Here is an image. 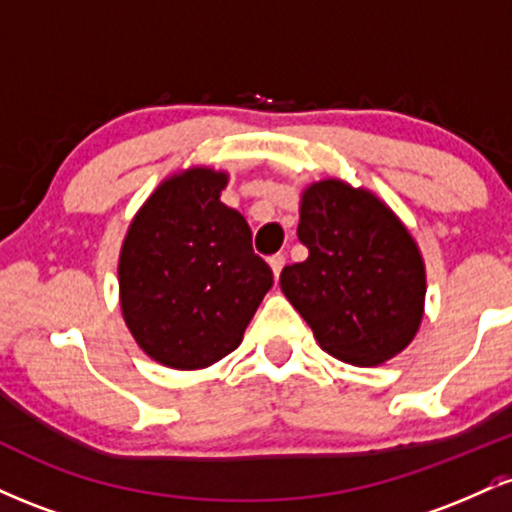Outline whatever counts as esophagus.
Instances as JSON below:
<instances>
[{"mask_svg":"<svg viewBox=\"0 0 512 512\" xmlns=\"http://www.w3.org/2000/svg\"><path fill=\"white\" fill-rule=\"evenodd\" d=\"M284 264H286V257L284 255H272V257H269V267H272L274 279H279V274H281V269H284Z\"/></svg>","mask_w":512,"mask_h":512,"instance_id":"1","label":"esophagus"}]
</instances>
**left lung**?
<instances>
[{
    "label": "left lung",
    "instance_id": "left-lung-1",
    "mask_svg": "<svg viewBox=\"0 0 512 512\" xmlns=\"http://www.w3.org/2000/svg\"><path fill=\"white\" fill-rule=\"evenodd\" d=\"M298 240L308 260L284 267L279 284L317 344L351 366H380L407 349L424 317L426 269L392 209L363 187L313 182Z\"/></svg>",
    "mask_w": 512,
    "mask_h": 512
}]
</instances>
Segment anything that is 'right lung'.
<instances>
[{
    "mask_svg": "<svg viewBox=\"0 0 512 512\" xmlns=\"http://www.w3.org/2000/svg\"><path fill=\"white\" fill-rule=\"evenodd\" d=\"M226 182L211 168L170 175L122 243V315L137 344L168 368H207L238 349L274 284L252 252L248 221L221 202Z\"/></svg>",
    "mask_w": 512,
    "mask_h": 512,
    "instance_id": "obj_1",
    "label": "right lung"
}]
</instances>
